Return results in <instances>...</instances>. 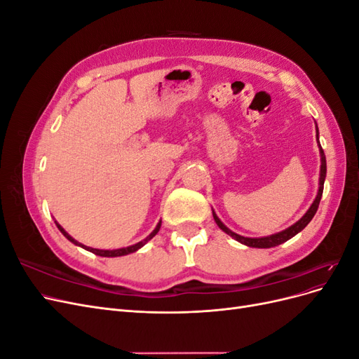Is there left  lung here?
Instances as JSON below:
<instances>
[{
	"label": "left lung",
	"mask_w": 359,
	"mask_h": 359,
	"mask_svg": "<svg viewBox=\"0 0 359 359\" xmlns=\"http://www.w3.org/2000/svg\"><path fill=\"white\" fill-rule=\"evenodd\" d=\"M316 132H318V126H316ZM318 144H319V132H318ZM319 153H320V178H319V190H318V196L316 199L313 201L311 206L309 208V211L304 214L301 219L295 223L292 224L290 227H287V229L281 231L278 233H274V235H269V236H262V238H247V236H241L238 235L235 232H232L229 227H226L222 220L217 217V214L212 211V215H214V220L217 223V226L220 227V229L223 232H226L227 235H231L232 238H235V240L238 243H241L244 245H248V247H256V248H271V247H276V245H280L286 243L287 240H290L292 236H295L297 233H299L304 227H306L311 219L314 217V214H316L318 208H319V202H320V198H322V193H323V182H325V177H327V158H325V154H323V149L319 144Z\"/></svg>",
	"instance_id": "8db88e82"
}]
</instances>
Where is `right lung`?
<instances>
[{"instance_id": "1", "label": "right lung", "mask_w": 359, "mask_h": 359, "mask_svg": "<svg viewBox=\"0 0 359 359\" xmlns=\"http://www.w3.org/2000/svg\"><path fill=\"white\" fill-rule=\"evenodd\" d=\"M160 226H161V222H158L157 223V226H156V229L151 232L144 241H140V243H137V244H135V245H128V247H123V248H116V250H100V248H93V247H86V245H83V244H81V243H78L74 240V238H72L66 231L62 229V227L57 223V227L60 229V232L67 238V240L70 241V243H73L74 245H79V247H82V248H85V250H88V252H91V253H94V255H97V256H103V257H116V256H126V255H130V253H135L136 250H139L140 247H144L151 238L153 236H156L157 235V232L160 231Z\"/></svg>"}]
</instances>
